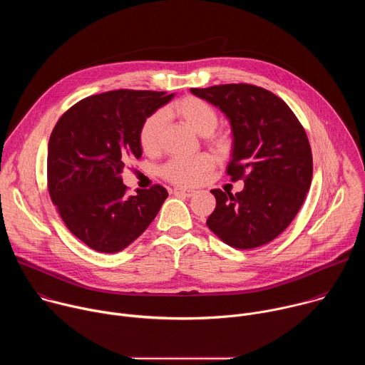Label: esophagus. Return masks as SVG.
<instances>
[{"label": "esophagus", "mask_w": 365, "mask_h": 365, "mask_svg": "<svg viewBox=\"0 0 365 365\" xmlns=\"http://www.w3.org/2000/svg\"><path fill=\"white\" fill-rule=\"evenodd\" d=\"M173 193H175V195H178V196H182V197H192V196L195 195V190H192V189H180V187H176V189L173 190Z\"/></svg>", "instance_id": "obj_1"}]
</instances>
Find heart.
Instances as JSON below:
<instances>
[{"mask_svg": "<svg viewBox=\"0 0 365 365\" xmlns=\"http://www.w3.org/2000/svg\"><path fill=\"white\" fill-rule=\"evenodd\" d=\"M173 110L195 133L202 137L207 135V141L217 148H225L228 145V137L224 134H212L218 124L220 115L217 110L206 101L197 96H185L179 99ZM166 124V113L163 110L150 114L141 124L138 133V141L145 153H155L160 144V135ZM214 168V159L210 154H199L195 158H175L169 160L160 173L169 182L179 186L196 185L205 173Z\"/></svg>", "mask_w": 365, "mask_h": 365, "instance_id": "obj_1", "label": "heart"}]
</instances>
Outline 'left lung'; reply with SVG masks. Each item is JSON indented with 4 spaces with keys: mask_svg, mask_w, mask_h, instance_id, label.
Returning a JSON list of instances; mask_svg holds the SVG:
<instances>
[{
    "mask_svg": "<svg viewBox=\"0 0 365 365\" xmlns=\"http://www.w3.org/2000/svg\"><path fill=\"white\" fill-rule=\"evenodd\" d=\"M231 124L227 173L244 180L232 195L212 189L215 211L206 221L230 247L251 250L279 237L293 221L310 187L314 163L304 128L273 92L248 83L192 88Z\"/></svg>",
    "mask_w": 365,
    "mask_h": 365,
    "instance_id": "8db88e82",
    "label": "left lung"
}]
</instances>
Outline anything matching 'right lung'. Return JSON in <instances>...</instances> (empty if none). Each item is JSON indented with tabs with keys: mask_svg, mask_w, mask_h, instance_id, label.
Wrapping results in <instances>:
<instances>
[{
	"mask_svg": "<svg viewBox=\"0 0 365 365\" xmlns=\"http://www.w3.org/2000/svg\"><path fill=\"white\" fill-rule=\"evenodd\" d=\"M175 93L118 89L88 96L69 108L47 147L48 193L68 230L99 252H118L159 214L168 190L154 185L127 196L121 173L141 158L143 121Z\"/></svg>",
	"mask_w": 365,
	"mask_h": 365,
	"instance_id": "1",
	"label": "right lung"
}]
</instances>
